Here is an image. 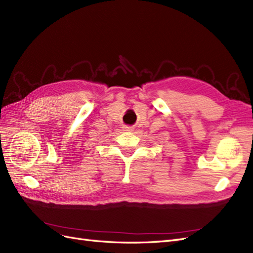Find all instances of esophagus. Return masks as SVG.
<instances>
[{
  "label": "esophagus",
  "mask_w": 253,
  "mask_h": 253,
  "mask_svg": "<svg viewBox=\"0 0 253 253\" xmlns=\"http://www.w3.org/2000/svg\"><path fill=\"white\" fill-rule=\"evenodd\" d=\"M125 131H126V132H132L133 129H134V127L133 126H125Z\"/></svg>",
  "instance_id": "1"
}]
</instances>
